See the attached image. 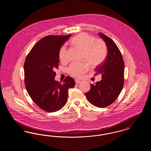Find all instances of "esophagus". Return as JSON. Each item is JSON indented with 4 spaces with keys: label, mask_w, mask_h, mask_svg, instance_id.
<instances>
[{
    "label": "esophagus",
    "mask_w": 151,
    "mask_h": 151,
    "mask_svg": "<svg viewBox=\"0 0 151 151\" xmlns=\"http://www.w3.org/2000/svg\"><path fill=\"white\" fill-rule=\"evenodd\" d=\"M80 80H78V79H75V83H76V84H79V83H80Z\"/></svg>",
    "instance_id": "esophagus-1"
}]
</instances>
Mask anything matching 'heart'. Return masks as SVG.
I'll use <instances>...</instances> for the list:
<instances>
[{
  "label": "heart",
  "instance_id": "obj_1",
  "mask_svg": "<svg viewBox=\"0 0 151 151\" xmlns=\"http://www.w3.org/2000/svg\"><path fill=\"white\" fill-rule=\"evenodd\" d=\"M71 42L75 47L83 51L81 59L86 62H73L68 68L70 75L79 78L89 70V66L96 67L101 65L107 54V48L105 42L101 39H96L93 36L86 33H81L74 37ZM59 58L62 62L68 61L67 48L62 46L59 51Z\"/></svg>",
  "mask_w": 151,
  "mask_h": 151
}]
</instances>
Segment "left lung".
<instances>
[{
  "label": "left lung",
  "instance_id": "obj_1",
  "mask_svg": "<svg viewBox=\"0 0 151 151\" xmlns=\"http://www.w3.org/2000/svg\"><path fill=\"white\" fill-rule=\"evenodd\" d=\"M106 44L108 55L105 60L96 68V74L102 75V80L91 84L86 99L94 106L105 108L112 104L122 91L124 84V63L122 54L115 42L108 36L99 33Z\"/></svg>",
  "mask_w": 151,
  "mask_h": 151
}]
</instances>
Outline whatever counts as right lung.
<instances>
[{"instance_id": "right-lung-1", "label": "right lung", "mask_w": 151, "mask_h": 151, "mask_svg": "<svg viewBox=\"0 0 151 151\" xmlns=\"http://www.w3.org/2000/svg\"><path fill=\"white\" fill-rule=\"evenodd\" d=\"M71 35L47 36L34 45L25 59L24 81L29 96L36 105L47 112L61 109L68 100V89L75 86L67 76L64 83L55 80L58 68L59 51Z\"/></svg>"}]
</instances>
